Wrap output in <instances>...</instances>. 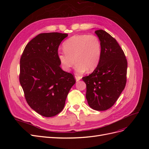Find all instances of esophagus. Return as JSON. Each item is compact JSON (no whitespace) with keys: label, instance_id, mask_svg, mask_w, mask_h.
Segmentation results:
<instances>
[{"label":"esophagus","instance_id":"obj_1","mask_svg":"<svg viewBox=\"0 0 149 149\" xmlns=\"http://www.w3.org/2000/svg\"><path fill=\"white\" fill-rule=\"evenodd\" d=\"M74 77H75L76 81H79L81 79V76H76V75H75Z\"/></svg>","mask_w":149,"mask_h":149}]
</instances>
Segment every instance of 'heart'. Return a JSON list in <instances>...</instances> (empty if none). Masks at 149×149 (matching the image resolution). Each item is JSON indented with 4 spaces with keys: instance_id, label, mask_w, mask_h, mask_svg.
Instances as JSON below:
<instances>
[{
    "instance_id": "1",
    "label": "heart",
    "mask_w": 149,
    "mask_h": 149,
    "mask_svg": "<svg viewBox=\"0 0 149 149\" xmlns=\"http://www.w3.org/2000/svg\"><path fill=\"white\" fill-rule=\"evenodd\" d=\"M63 52L58 51L57 57L63 70L68 71L74 65L75 71L83 74L95 70L101 60L102 46L100 40L94 35H74L63 45Z\"/></svg>"
}]
</instances>
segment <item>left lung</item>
I'll return each instance as SVG.
<instances>
[{
    "mask_svg": "<svg viewBox=\"0 0 149 149\" xmlns=\"http://www.w3.org/2000/svg\"><path fill=\"white\" fill-rule=\"evenodd\" d=\"M95 33L101 43V60L93 73L82 79L86 84L89 106L96 111H106L114 104L125 86L127 61L111 35L103 30H97Z\"/></svg>",
    "mask_w": 149,
    "mask_h": 149,
    "instance_id": "8db88e82",
    "label": "left lung"
}]
</instances>
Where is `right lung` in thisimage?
<instances>
[{
  "mask_svg": "<svg viewBox=\"0 0 149 149\" xmlns=\"http://www.w3.org/2000/svg\"><path fill=\"white\" fill-rule=\"evenodd\" d=\"M67 33H43L26 45L20 60L19 81L31 109L47 118L63 110L74 76L63 70L58 49Z\"/></svg>",
  "mask_w": 149,
  "mask_h": 149,
  "instance_id": "obj_1",
  "label": "right lung"
}]
</instances>
